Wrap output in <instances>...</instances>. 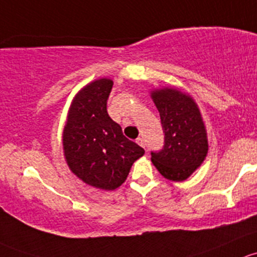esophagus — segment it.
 <instances>
[{
	"instance_id": "obj_1",
	"label": "esophagus",
	"mask_w": 257,
	"mask_h": 257,
	"mask_svg": "<svg viewBox=\"0 0 257 257\" xmlns=\"http://www.w3.org/2000/svg\"><path fill=\"white\" fill-rule=\"evenodd\" d=\"M137 144H139L140 146L145 147V141H144V139H142V137H139V139H137Z\"/></svg>"
}]
</instances>
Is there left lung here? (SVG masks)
Instances as JSON below:
<instances>
[{
  "instance_id": "left-lung-1",
  "label": "left lung",
  "mask_w": 257,
  "mask_h": 257,
  "mask_svg": "<svg viewBox=\"0 0 257 257\" xmlns=\"http://www.w3.org/2000/svg\"><path fill=\"white\" fill-rule=\"evenodd\" d=\"M161 116L165 145L151 152V161L169 181H186L205 160L208 139L197 102L179 89L162 88L151 92Z\"/></svg>"
}]
</instances>
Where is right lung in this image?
Here are the masks:
<instances>
[{
	"label": "right lung",
	"mask_w": 257,
	"mask_h": 257,
	"mask_svg": "<svg viewBox=\"0 0 257 257\" xmlns=\"http://www.w3.org/2000/svg\"><path fill=\"white\" fill-rule=\"evenodd\" d=\"M112 80L97 79L74 97L63 131V150L70 171L84 183L104 190L118 188L145 150L130 141L107 113Z\"/></svg>",
	"instance_id": "add662e5"
}]
</instances>
